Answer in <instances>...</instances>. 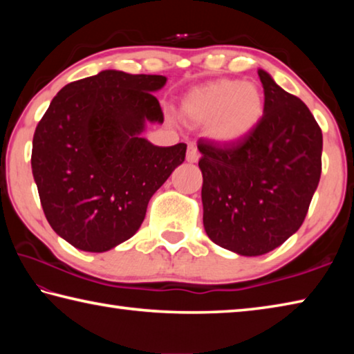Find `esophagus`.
<instances>
[{"mask_svg": "<svg viewBox=\"0 0 354 354\" xmlns=\"http://www.w3.org/2000/svg\"><path fill=\"white\" fill-rule=\"evenodd\" d=\"M185 159H187V162H198V159H200V153H198V149H196L194 145H190L189 148H187V154H185Z\"/></svg>", "mask_w": 354, "mask_h": 354, "instance_id": "1", "label": "esophagus"}]
</instances>
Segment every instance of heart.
<instances>
[{
	"label": "heart",
	"mask_w": 354,
	"mask_h": 354,
	"mask_svg": "<svg viewBox=\"0 0 354 354\" xmlns=\"http://www.w3.org/2000/svg\"><path fill=\"white\" fill-rule=\"evenodd\" d=\"M263 107L261 87L237 80H220L192 88L181 101L184 118L207 127L209 137L220 143H236L253 133Z\"/></svg>",
	"instance_id": "b5f03b06"
}]
</instances>
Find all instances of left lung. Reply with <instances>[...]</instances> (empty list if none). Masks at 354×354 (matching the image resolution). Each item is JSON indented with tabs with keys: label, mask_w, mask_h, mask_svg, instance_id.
<instances>
[{
	"label": "left lung",
	"mask_w": 354,
	"mask_h": 354,
	"mask_svg": "<svg viewBox=\"0 0 354 354\" xmlns=\"http://www.w3.org/2000/svg\"><path fill=\"white\" fill-rule=\"evenodd\" d=\"M259 73L266 107L253 133L198 140L203 225L218 247L261 256L299 230L322 175V129L308 106Z\"/></svg>",
	"instance_id": "8db88e82"
}]
</instances>
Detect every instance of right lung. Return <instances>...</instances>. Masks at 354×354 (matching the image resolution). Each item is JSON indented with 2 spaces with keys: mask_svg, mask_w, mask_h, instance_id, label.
<instances>
[{
  "mask_svg": "<svg viewBox=\"0 0 354 354\" xmlns=\"http://www.w3.org/2000/svg\"><path fill=\"white\" fill-rule=\"evenodd\" d=\"M160 75L103 70L70 82L35 128L31 167L57 236L92 253L139 230L148 201L185 159V143L156 147L140 134L162 123Z\"/></svg>",
  "mask_w": 354,
  "mask_h": 354,
  "instance_id": "obj_1",
  "label": "right lung"
}]
</instances>
